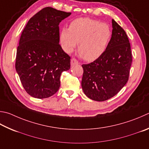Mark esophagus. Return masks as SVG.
Here are the masks:
<instances>
[{
	"label": "esophagus",
	"mask_w": 149,
	"mask_h": 149,
	"mask_svg": "<svg viewBox=\"0 0 149 149\" xmlns=\"http://www.w3.org/2000/svg\"><path fill=\"white\" fill-rule=\"evenodd\" d=\"M78 61L75 58H72L71 59V66H74L75 64H78Z\"/></svg>",
	"instance_id": "34e87169"
}]
</instances>
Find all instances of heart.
Masks as SVG:
<instances>
[{"mask_svg":"<svg viewBox=\"0 0 149 149\" xmlns=\"http://www.w3.org/2000/svg\"><path fill=\"white\" fill-rule=\"evenodd\" d=\"M111 34V30L106 23L90 18H78L70 23L68 30L62 31L61 42L68 53H72L79 44L81 56L91 62L105 52Z\"/></svg>","mask_w":149,"mask_h":149,"instance_id":"heart-1","label":"heart"}]
</instances>
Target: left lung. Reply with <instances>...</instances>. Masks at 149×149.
Masks as SVG:
<instances>
[{
	"label": "left lung",
	"mask_w": 149,
	"mask_h": 149,
	"mask_svg": "<svg viewBox=\"0 0 149 149\" xmlns=\"http://www.w3.org/2000/svg\"><path fill=\"white\" fill-rule=\"evenodd\" d=\"M112 35L103 55L83 64L81 86L85 95L102 102L115 96L128 81L132 65L130 44L124 30L112 19Z\"/></svg>",
	"instance_id": "left-lung-1"
}]
</instances>
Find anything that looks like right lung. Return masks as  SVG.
I'll return each mask as SVG.
<instances>
[{
  "mask_svg": "<svg viewBox=\"0 0 149 149\" xmlns=\"http://www.w3.org/2000/svg\"><path fill=\"white\" fill-rule=\"evenodd\" d=\"M70 15L44 8L30 19L22 32L15 69L25 90L34 98L55 94L60 87L62 72L70 68V56L58 44L59 23Z\"/></svg>",
  "mask_w": 149,
  "mask_h": 149,
  "instance_id": "obj_1",
  "label": "right lung"
}]
</instances>
